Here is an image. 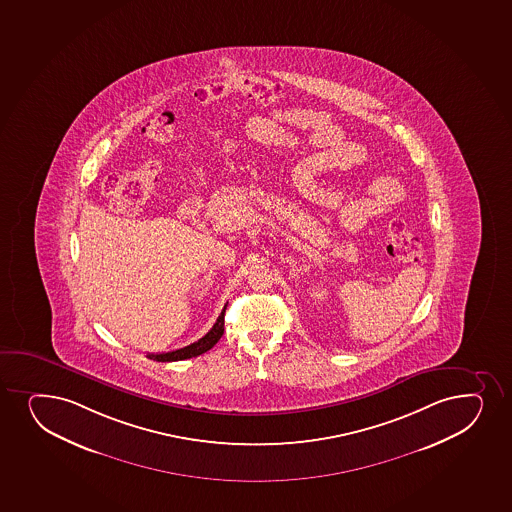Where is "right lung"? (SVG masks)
I'll use <instances>...</instances> for the list:
<instances>
[{
	"label": "right lung",
	"instance_id": "right-lung-1",
	"mask_svg": "<svg viewBox=\"0 0 512 512\" xmlns=\"http://www.w3.org/2000/svg\"><path fill=\"white\" fill-rule=\"evenodd\" d=\"M225 309H227V306L224 307L222 314L218 316L217 323L213 324V328L200 340L194 341L188 347L174 350V352L148 353V359L157 360V362H176V360L191 359V357H198L201 353L208 352L224 335Z\"/></svg>",
	"mask_w": 512,
	"mask_h": 512
}]
</instances>
